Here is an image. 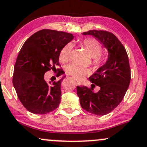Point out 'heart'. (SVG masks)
Instances as JSON below:
<instances>
[{
    "label": "heart",
    "instance_id": "b5f03b06",
    "mask_svg": "<svg viewBox=\"0 0 147 147\" xmlns=\"http://www.w3.org/2000/svg\"><path fill=\"white\" fill-rule=\"evenodd\" d=\"M81 44L89 55L93 58L92 64L94 67L95 68L100 67L103 63V60L100 57L103 52V46L101 44L94 38H85L82 41ZM71 50H72V45L70 44H67L63 48L60 53V60L61 62L65 63L68 61ZM65 72L67 75H71L78 80L84 79L88 73V71L86 69L75 64H69L66 66Z\"/></svg>",
    "mask_w": 147,
    "mask_h": 147
}]
</instances>
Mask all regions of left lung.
<instances>
[{"label": "left lung", "mask_w": 147, "mask_h": 147, "mask_svg": "<svg viewBox=\"0 0 147 147\" xmlns=\"http://www.w3.org/2000/svg\"><path fill=\"white\" fill-rule=\"evenodd\" d=\"M83 35H92L108 50V60L89 77L91 88L77 86V94L82 108L94 115L111 113L124 98L130 82L129 59L125 49L113 34L103 30H90ZM100 86L98 92L93 88Z\"/></svg>", "instance_id": "left-lung-1"}]
</instances>
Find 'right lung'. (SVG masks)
Masks as SVG:
<instances>
[{
	"label": "right lung",
	"instance_id": "right-lung-1",
	"mask_svg": "<svg viewBox=\"0 0 147 147\" xmlns=\"http://www.w3.org/2000/svg\"><path fill=\"white\" fill-rule=\"evenodd\" d=\"M73 38L72 34L42 29L23 44L14 67L12 84L22 104L29 112L46 114L59 106L61 82L65 76L50 85L44 80V74L60 65L61 50ZM61 75L59 72L57 75Z\"/></svg>",
	"mask_w": 147,
	"mask_h": 147
}]
</instances>
